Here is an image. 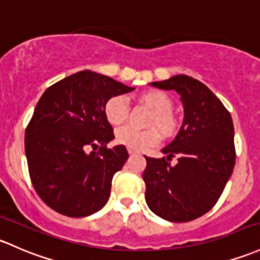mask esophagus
Returning <instances> with one entry per match:
<instances>
[{
    "label": "esophagus",
    "mask_w": 260,
    "mask_h": 260,
    "mask_svg": "<svg viewBox=\"0 0 260 260\" xmlns=\"http://www.w3.org/2000/svg\"><path fill=\"white\" fill-rule=\"evenodd\" d=\"M128 153H129L131 155H135V154H137V152H136V151H133V149H131V148H128Z\"/></svg>",
    "instance_id": "34e87169"
}]
</instances>
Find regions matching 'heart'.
<instances>
[{"label": "heart", "instance_id": "obj_1", "mask_svg": "<svg viewBox=\"0 0 260 260\" xmlns=\"http://www.w3.org/2000/svg\"><path fill=\"white\" fill-rule=\"evenodd\" d=\"M138 101L151 111L146 123L147 127L151 128L144 131H138L129 125L118 128L116 131L117 143L133 151H143L155 146L159 141V135L165 138L176 135L178 122L172 113L173 102L168 94L159 89H148L138 95ZM105 116L111 124H122L128 117L127 100L123 95L109 98L105 105Z\"/></svg>", "mask_w": 260, "mask_h": 260}]
</instances>
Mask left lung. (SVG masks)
<instances>
[{
    "instance_id": "left-lung-1",
    "label": "left lung",
    "mask_w": 260,
    "mask_h": 260,
    "mask_svg": "<svg viewBox=\"0 0 260 260\" xmlns=\"http://www.w3.org/2000/svg\"><path fill=\"white\" fill-rule=\"evenodd\" d=\"M174 89L184 107V119L173 142L162 149L167 157H146V202L158 217L183 223L214 207L236 165L231 113L202 82L185 75L152 82ZM173 156L177 163H169Z\"/></svg>"
}]
</instances>
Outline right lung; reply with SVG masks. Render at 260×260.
I'll return each mask as SVG.
<instances>
[{"instance_id":"obj_1","label":"right lung","mask_w":260,"mask_h":260,"mask_svg":"<svg viewBox=\"0 0 260 260\" xmlns=\"http://www.w3.org/2000/svg\"><path fill=\"white\" fill-rule=\"evenodd\" d=\"M133 89L82 71L52 84L40 98L26 128L24 151L35 190L50 208L81 218L107 203L112 179L128 152L124 146L107 148L114 135L105 105ZM89 146L94 147L91 153Z\"/></svg>"}]
</instances>
